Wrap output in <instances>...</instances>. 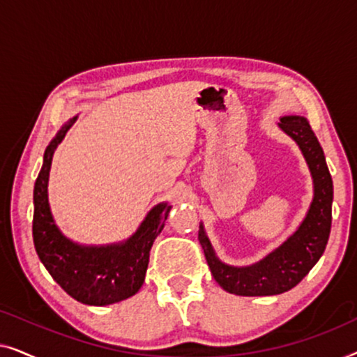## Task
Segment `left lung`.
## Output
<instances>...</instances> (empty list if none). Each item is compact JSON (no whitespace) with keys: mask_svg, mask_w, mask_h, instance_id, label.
Listing matches in <instances>:
<instances>
[{"mask_svg":"<svg viewBox=\"0 0 357 357\" xmlns=\"http://www.w3.org/2000/svg\"><path fill=\"white\" fill-rule=\"evenodd\" d=\"M280 128L299 144L314 178V199L297 231L284 243L250 266H231L214 253L199 224L198 238L214 280L224 291L237 296H276L304 280L324 255L331 229L333 182L326 167L324 149L304 116H282Z\"/></svg>","mask_w":357,"mask_h":357,"instance_id":"obj_1","label":"left lung"}]
</instances>
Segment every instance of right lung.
Returning a JSON list of instances; mask_svg holds the SVG:
<instances>
[{"instance_id": "right-lung-1", "label": "right lung", "mask_w": 357, "mask_h": 357, "mask_svg": "<svg viewBox=\"0 0 357 357\" xmlns=\"http://www.w3.org/2000/svg\"><path fill=\"white\" fill-rule=\"evenodd\" d=\"M76 119L61 126L43 154L42 170L33 187V245L47 271L73 299L87 305H109L135 296L143 286L149 250L172 206L159 203L148 213L138 231L120 243L86 247L63 236L48 204V175L56 146Z\"/></svg>"}]
</instances>
